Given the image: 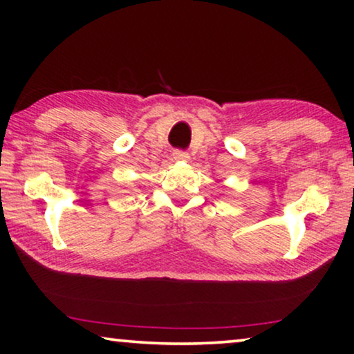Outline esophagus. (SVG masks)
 <instances>
[{"label":"esophagus","instance_id":"esophagus-1","mask_svg":"<svg viewBox=\"0 0 354 354\" xmlns=\"http://www.w3.org/2000/svg\"><path fill=\"white\" fill-rule=\"evenodd\" d=\"M172 158L176 159V161H188V159H190V154L180 151V149H176V151L172 153Z\"/></svg>","mask_w":354,"mask_h":354}]
</instances>
